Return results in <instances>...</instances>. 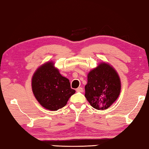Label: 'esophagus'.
<instances>
[{
    "instance_id": "esophagus-1",
    "label": "esophagus",
    "mask_w": 149,
    "mask_h": 149,
    "mask_svg": "<svg viewBox=\"0 0 149 149\" xmlns=\"http://www.w3.org/2000/svg\"><path fill=\"white\" fill-rule=\"evenodd\" d=\"M77 92H83V89L82 87H78L76 89Z\"/></svg>"
}]
</instances>
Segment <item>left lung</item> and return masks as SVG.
Instances as JSON below:
<instances>
[{
  "label": "left lung",
  "mask_w": 149,
  "mask_h": 149,
  "mask_svg": "<svg viewBox=\"0 0 149 149\" xmlns=\"http://www.w3.org/2000/svg\"><path fill=\"white\" fill-rule=\"evenodd\" d=\"M85 96L91 105L98 110L107 109L117 100L121 81L116 71L106 62H101L87 74Z\"/></svg>",
  "instance_id": "1"
}]
</instances>
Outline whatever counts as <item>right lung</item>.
<instances>
[{
  "mask_svg": "<svg viewBox=\"0 0 149 149\" xmlns=\"http://www.w3.org/2000/svg\"><path fill=\"white\" fill-rule=\"evenodd\" d=\"M31 89L37 101L45 109L56 111L65 106L75 90L69 80L62 77L52 61L39 66L31 79Z\"/></svg>",
  "mask_w": 149,
  "mask_h": 149,
  "instance_id": "1",
  "label": "right lung"
}]
</instances>
